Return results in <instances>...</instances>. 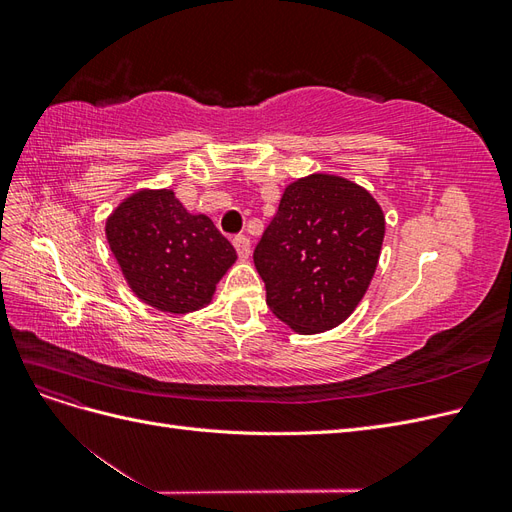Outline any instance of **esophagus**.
<instances>
[{
	"label": "esophagus",
	"mask_w": 512,
	"mask_h": 512,
	"mask_svg": "<svg viewBox=\"0 0 512 512\" xmlns=\"http://www.w3.org/2000/svg\"><path fill=\"white\" fill-rule=\"evenodd\" d=\"M232 245L237 247V254H239V258H250V254H252V245H250V239H247L245 235H237L235 239H232Z\"/></svg>",
	"instance_id": "obj_1"
}]
</instances>
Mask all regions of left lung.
<instances>
[{
	"label": "left lung",
	"mask_w": 512,
	"mask_h": 512,
	"mask_svg": "<svg viewBox=\"0 0 512 512\" xmlns=\"http://www.w3.org/2000/svg\"><path fill=\"white\" fill-rule=\"evenodd\" d=\"M382 239V209L361 185L335 175L290 183L254 250L271 312L303 335L342 324L376 273Z\"/></svg>",
	"instance_id": "left-lung-1"
}]
</instances>
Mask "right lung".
Here are the masks:
<instances>
[{"mask_svg": "<svg viewBox=\"0 0 512 512\" xmlns=\"http://www.w3.org/2000/svg\"><path fill=\"white\" fill-rule=\"evenodd\" d=\"M106 239L136 297L168 314L205 307L237 260L207 215L188 213L170 190L123 200L106 220Z\"/></svg>", "mask_w": 512, "mask_h": 512, "instance_id": "obj_1", "label": "right lung"}]
</instances>
